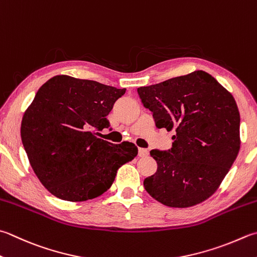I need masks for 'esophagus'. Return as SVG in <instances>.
I'll list each match as a JSON object with an SVG mask.
<instances>
[{"label":"esophagus","instance_id":"1","mask_svg":"<svg viewBox=\"0 0 257 257\" xmlns=\"http://www.w3.org/2000/svg\"><path fill=\"white\" fill-rule=\"evenodd\" d=\"M148 156V150L147 149H142V148H139V157H147Z\"/></svg>","mask_w":257,"mask_h":257}]
</instances>
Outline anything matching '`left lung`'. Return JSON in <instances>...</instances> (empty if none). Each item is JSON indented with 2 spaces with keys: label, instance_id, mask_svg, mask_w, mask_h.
<instances>
[{
  "label": "left lung",
  "instance_id": "1",
  "mask_svg": "<svg viewBox=\"0 0 257 257\" xmlns=\"http://www.w3.org/2000/svg\"><path fill=\"white\" fill-rule=\"evenodd\" d=\"M138 94L156 126L174 132L171 149L150 151L158 169L144 180L145 190L169 207L200 204L217 190L239 151L234 97L202 70L140 87Z\"/></svg>",
  "mask_w": 257,
  "mask_h": 257
}]
</instances>
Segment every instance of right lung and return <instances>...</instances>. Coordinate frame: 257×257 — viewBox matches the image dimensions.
<instances>
[{"label": "right lung", "instance_id": "right-lung-1", "mask_svg": "<svg viewBox=\"0 0 257 257\" xmlns=\"http://www.w3.org/2000/svg\"><path fill=\"white\" fill-rule=\"evenodd\" d=\"M125 90L65 75L39 88L23 115L21 139L36 176L53 196L86 201L103 195L118 168L138 156L133 143L98 138Z\"/></svg>", "mask_w": 257, "mask_h": 257}]
</instances>
